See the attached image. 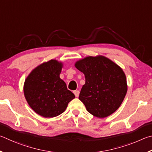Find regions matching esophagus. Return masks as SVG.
Wrapping results in <instances>:
<instances>
[{
    "instance_id": "1",
    "label": "esophagus",
    "mask_w": 152,
    "mask_h": 152,
    "mask_svg": "<svg viewBox=\"0 0 152 152\" xmlns=\"http://www.w3.org/2000/svg\"><path fill=\"white\" fill-rule=\"evenodd\" d=\"M75 95L76 97H78V96H79V94H75Z\"/></svg>"
}]
</instances>
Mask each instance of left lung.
Segmentation results:
<instances>
[{
  "label": "left lung",
  "mask_w": 152,
  "mask_h": 152,
  "mask_svg": "<svg viewBox=\"0 0 152 152\" xmlns=\"http://www.w3.org/2000/svg\"><path fill=\"white\" fill-rule=\"evenodd\" d=\"M63 63L51 59L37 66L25 79L24 95L34 112L44 118L63 113L75 95L60 78Z\"/></svg>",
  "instance_id": "8db88e82"
}]
</instances>
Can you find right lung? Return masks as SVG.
<instances>
[{
  "label": "right lung",
  "instance_id": "obj_1",
  "mask_svg": "<svg viewBox=\"0 0 152 152\" xmlns=\"http://www.w3.org/2000/svg\"><path fill=\"white\" fill-rule=\"evenodd\" d=\"M75 66L86 77L79 99L87 111L99 118L115 112L127 91L126 75L120 66L102 56H89L77 61Z\"/></svg>",
  "mask_w": 152,
  "mask_h": 152
}]
</instances>
